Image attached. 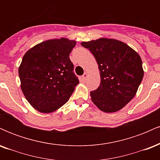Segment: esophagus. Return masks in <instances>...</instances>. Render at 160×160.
Listing matches in <instances>:
<instances>
[{"label":"esophagus","mask_w":160,"mask_h":160,"mask_svg":"<svg viewBox=\"0 0 160 160\" xmlns=\"http://www.w3.org/2000/svg\"><path fill=\"white\" fill-rule=\"evenodd\" d=\"M87 77H88L87 73L84 72V74H82V80H86V79L87 78Z\"/></svg>","instance_id":"obj_1"}]
</instances>
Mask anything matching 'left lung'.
Returning a JSON list of instances; mask_svg holds the SVG:
<instances>
[{"label":"left lung","mask_w":160,"mask_h":160,"mask_svg":"<svg viewBox=\"0 0 160 160\" xmlns=\"http://www.w3.org/2000/svg\"><path fill=\"white\" fill-rule=\"evenodd\" d=\"M81 45L92 53L100 71V86L90 92L93 103L106 113L122 109L134 98L142 81L140 56L114 39L101 38L82 42Z\"/></svg>","instance_id":"8db88e82"}]
</instances>
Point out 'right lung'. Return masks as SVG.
<instances>
[{"label": "right lung", "mask_w": 160, "mask_h": 160, "mask_svg": "<svg viewBox=\"0 0 160 160\" xmlns=\"http://www.w3.org/2000/svg\"><path fill=\"white\" fill-rule=\"evenodd\" d=\"M75 45L67 38L49 40L24 55L19 68L22 90L38 111H56L74 92L79 80L69 56Z\"/></svg>", "instance_id": "1"}]
</instances>
